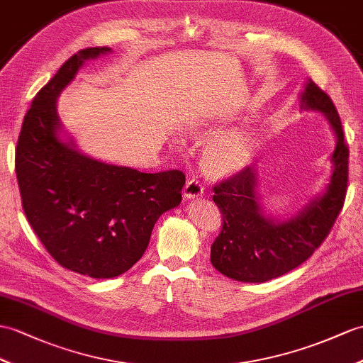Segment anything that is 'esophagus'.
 Listing matches in <instances>:
<instances>
[{"instance_id":"1","label":"esophagus","mask_w":363,"mask_h":363,"mask_svg":"<svg viewBox=\"0 0 363 363\" xmlns=\"http://www.w3.org/2000/svg\"><path fill=\"white\" fill-rule=\"evenodd\" d=\"M203 191H205V189H203L201 183L196 179H192V180L186 182V184H184L183 196H184V199H197V197L201 196Z\"/></svg>"}]
</instances>
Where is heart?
<instances>
[{"mask_svg":"<svg viewBox=\"0 0 363 363\" xmlns=\"http://www.w3.org/2000/svg\"><path fill=\"white\" fill-rule=\"evenodd\" d=\"M246 157H248V145L242 137H223L206 146L203 154V163L206 171L212 175H226L237 171Z\"/></svg>","mask_w":363,"mask_h":363,"instance_id":"1","label":"heart"}]
</instances>
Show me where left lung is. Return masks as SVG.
I'll return each mask as SVG.
<instances>
[{
  "label": "left lung",
  "instance_id": "1",
  "mask_svg": "<svg viewBox=\"0 0 363 363\" xmlns=\"http://www.w3.org/2000/svg\"><path fill=\"white\" fill-rule=\"evenodd\" d=\"M300 108L322 112L335 134L328 186L297 216L280 222L260 206L254 166L216 184L212 200L222 212L223 223L211 246V263L229 279L262 284L293 271L319 248L340 214L347 196L350 151L337 109L311 79L300 94Z\"/></svg>",
  "mask_w": 363,
  "mask_h": 363
}]
</instances>
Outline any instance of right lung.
Listing matches in <instances>:
<instances>
[{
  "instance_id": "1",
  "label": "right lung",
  "mask_w": 363,
  "mask_h": 363,
  "mask_svg": "<svg viewBox=\"0 0 363 363\" xmlns=\"http://www.w3.org/2000/svg\"><path fill=\"white\" fill-rule=\"evenodd\" d=\"M111 48L77 52L35 95L15 151L24 214L61 267L92 279L126 272L145 254L154 225L182 201L184 174L108 164L61 140L57 99L86 61Z\"/></svg>"
}]
</instances>
